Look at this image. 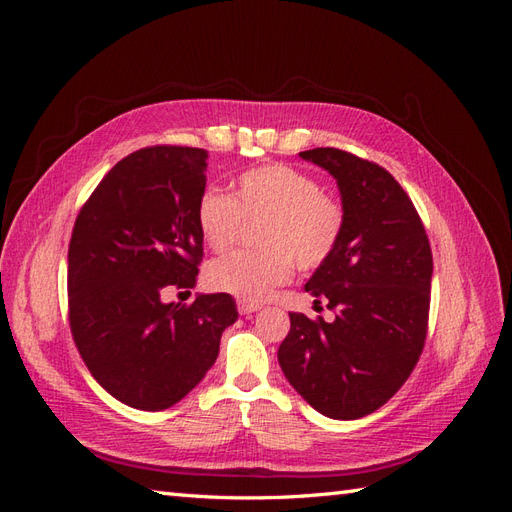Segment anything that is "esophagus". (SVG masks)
Listing matches in <instances>:
<instances>
[{
    "label": "esophagus",
    "instance_id": "34e87169",
    "mask_svg": "<svg viewBox=\"0 0 512 512\" xmlns=\"http://www.w3.org/2000/svg\"><path fill=\"white\" fill-rule=\"evenodd\" d=\"M262 305H258V303H250V301H239V314L241 316H250V314H254V312H258Z\"/></svg>",
    "mask_w": 512,
    "mask_h": 512
}]
</instances>
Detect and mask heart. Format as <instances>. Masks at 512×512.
I'll use <instances>...</instances> for the list:
<instances>
[{
  "label": "heart",
  "mask_w": 512,
  "mask_h": 512,
  "mask_svg": "<svg viewBox=\"0 0 512 512\" xmlns=\"http://www.w3.org/2000/svg\"><path fill=\"white\" fill-rule=\"evenodd\" d=\"M243 222L256 224L262 250L213 260L207 282L239 301L260 303L284 286L297 265L316 271L333 258L346 230V211L324 194L316 177L286 164L241 173L230 196L209 188L196 203V224L213 252H226L241 237Z\"/></svg>",
  "instance_id": "heart-1"
}]
</instances>
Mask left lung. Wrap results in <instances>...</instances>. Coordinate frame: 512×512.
Segmentation results:
<instances>
[{"instance_id": "obj_1", "label": "left lung", "mask_w": 512, "mask_h": 512, "mask_svg": "<svg viewBox=\"0 0 512 512\" xmlns=\"http://www.w3.org/2000/svg\"><path fill=\"white\" fill-rule=\"evenodd\" d=\"M299 156L337 179L346 230L333 258L305 284L335 320L290 314L277 361L309 406L352 421L384 406L425 348L431 247L421 215L389 170L335 147Z\"/></svg>"}]
</instances>
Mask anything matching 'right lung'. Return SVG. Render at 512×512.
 Returning a JSON list of instances; mask_svg holds the SVG:
<instances>
[{
	"mask_svg": "<svg viewBox=\"0 0 512 512\" xmlns=\"http://www.w3.org/2000/svg\"><path fill=\"white\" fill-rule=\"evenodd\" d=\"M205 168L198 147L138 149L108 170L72 228V339L102 389L136 410H166L188 395L239 316L226 292L162 303L166 288L196 284Z\"/></svg>",
	"mask_w": 512,
	"mask_h": 512,
	"instance_id": "1",
	"label": "right lung"
}]
</instances>
